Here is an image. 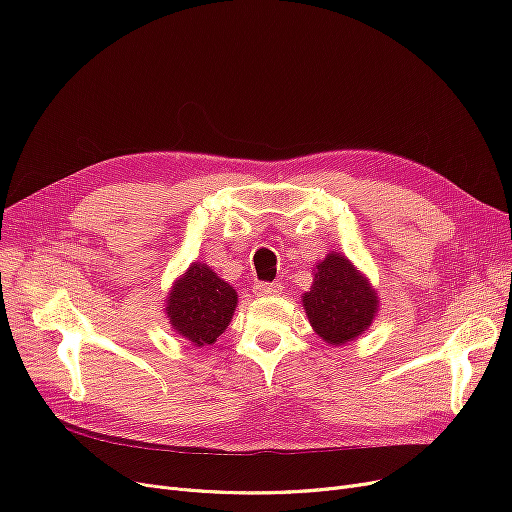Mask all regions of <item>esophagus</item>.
Listing matches in <instances>:
<instances>
[{"instance_id": "obj_1", "label": "esophagus", "mask_w": 512, "mask_h": 512, "mask_svg": "<svg viewBox=\"0 0 512 512\" xmlns=\"http://www.w3.org/2000/svg\"><path fill=\"white\" fill-rule=\"evenodd\" d=\"M253 292L257 294V297H270V294L282 292V284L280 282H257L253 286Z\"/></svg>"}]
</instances>
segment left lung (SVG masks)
Returning a JSON list of instances; mask_svg holds the SVG:
<instances>
[{"mask_svg": "<svg viewBox=\"0 0 512 512\" xmlns=\"http://www.w3.org/2000/svg\"><path fill=\"white\" fill-rule=\"evenodd\" d=\"M303 305L315 332L330 344H344L363 334L378 311L375 292L340 253H330L317 265Z\"/></svg>", "mask_w": 512, "mask_h": 512, "instance_id": "8db88e82", "label": "left lung"}]
</instances>
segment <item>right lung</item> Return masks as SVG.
<instances>
[{
    "label": "right lung",
    "instance_id": "right-lung-1",
    "mask_svg": "<svg viewBox=\"0 0 512 512\" xmlns=\"http://www.w3.org/2000/svg\"><path fill=\"white\" fill-rule=\"evenodd\" d=\"M238 294L203 263H193L168 299L174 330L197 346L213 344L234 313Z\"/></svg>",
    "mask_w": 512,
    "mask_h": 512
}]
</instances>
